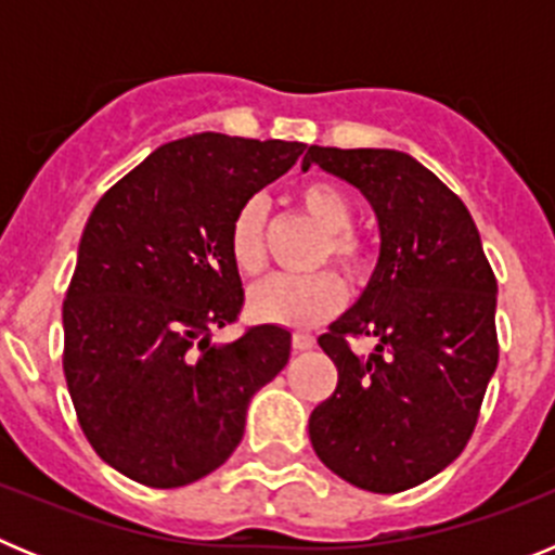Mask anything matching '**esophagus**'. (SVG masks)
Listing matches in <instances>:
<instances>
[{
  "label": "esophagus",
  "mask_w": 555,
  "mask_h": 555,
  "mask_svg": "<svg viewBox=\"0 0 555 555\" xmlns=\"http://www.w3.org/2000/svg\"><path fill=\"white\" fill-rule=\"evenodd\" d=\"M313 345H317V341H313L311 333H294V336H292V347H294V350H297V352L311 350Z\"/></svg>",
  "instance_id": "obj_1"
}]
</instances>
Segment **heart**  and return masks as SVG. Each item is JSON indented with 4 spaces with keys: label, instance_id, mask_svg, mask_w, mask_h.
I'll return each instance as SVG.
<instances>
[{
    "label": "heart",
    "instance_id": "heart-1",
    "mask_svg": "<svg viewBox=\"0 0 555 555\" xmlns=\"http://www.w3.org/2000/svg\"><path fill=\"white\" fill-rule=\"evenodd\" d=\"M294 205L322 230L317 247V261L331 258L341 272L356 281L366 269L364 244L350 233L352 203L338 185L325 180H311L294 191ZM228 249L235 269L244 278L263 272L267 249H263V210L258 203H247L230 222ZM345 302V286L333 272L311 274H274L249 292V311L255 320L283 327H313L327 320Z\"/></svg>",
    "mask_w": 555,
    "mask_h": 555
}]
</instances>
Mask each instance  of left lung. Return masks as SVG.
Masks as SVG:
<instances>
[{"label": "left lung", "mask_w": 555, "mask_h": 555, "mask_svg": "<svg viewBox=\"0 0 555 555\" xmlns=\"http://www.w3.org/2000/svg\"><path fill=\"white\" fill-rule=\"evenodd\" d=\"M356 185L380 230L375 272L356 306L320 336L336 391L311 411L308 436L331 473L366 492L416 487L459 459L498 370V281L467 205L397 150L308 146ZM347 335H372L358 357Z\"/></svg>", "instance_id": "left-lung-1"}]
</instances>
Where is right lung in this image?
Returning a JSON list of instances; mask_svg holds the SVG:
<instances>
[{"instance_id":"add662e5","label":"right lung","mask_w":555,"mask_h":555,"mask_svg":"<svg viewBox=\"0 0 555 555\" xmlns=\"http://www.w3.org/2000/svg\"><path fill=\"white\" fill-rule=\"evenodd\" d=\"M302 150L194 132L91 210L63 302V372L86 439L127 478L175 489L222 467L253 395L286 366V327H249L228 345L210 336L244 306L230 222Z\"/></svg>"}]
</instances>
